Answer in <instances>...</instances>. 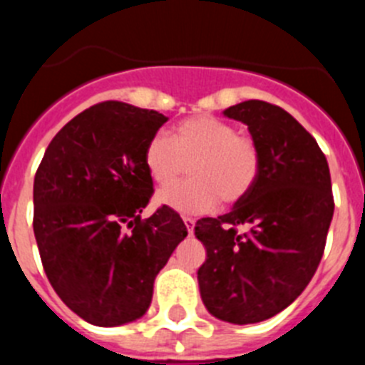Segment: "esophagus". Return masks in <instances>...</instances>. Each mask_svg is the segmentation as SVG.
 Listing matches in <instances>:
<instances>
[{
    "mask_svg": "<svg viewBox=\"0 0 365 365\" xmlns=\"http://www.w3.org/2000/svg\"><path fill=\"white\" fill-rule=\"evenodd\" d=\"M182 221H185L186 230H188V234L192 235V234H193V227H195V219L188 217V215H185V217H182Z\"/></svg>",
    "mask_w": 365,
    "mask_h": 365,
    "instance_id": "esophagus-1",
    "label": "esophagus"
}]
</instances>
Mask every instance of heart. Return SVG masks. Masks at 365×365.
Masks as SVG:
<instances>
[{
  "label": "heart",
  "instance_id": "b5f03b06",
  "mask_svg": "<svg viewBox=\"0 0 365 365\" xmlns=\"http://www.w3.org/2000/svg\"><path fill=\"white\" fill-rule=\"evenodd\" d=\"M144 163L155 182H175L190 163L192 179L157 193V202L180 214H206L219 199L241 201L256 185L261 151L250 135L235 131L230 122L197 115L180 122L175 137L155 133L144 151Z\"/></svg>",
  "mask_w": 365,
  "mask_h": 365
}]
</instances>
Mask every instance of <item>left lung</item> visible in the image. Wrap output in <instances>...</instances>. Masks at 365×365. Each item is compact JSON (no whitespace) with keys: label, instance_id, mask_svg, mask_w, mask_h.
Returning <instances> with one entry per match:
<instances>
[{"label":"left lung","instance_id":"1","mask_svg":"<svg viewBox=\"0 0 365 365\" xmlns=\"http://www.w3.org/2000/svg\"><path fill=\"white\" fill-rule=\"evenodd\" d=\"M222 115L247 124L261 170L228 214L195 225L206 248L199 291L219 320L257 324L289 307L320 265L334 212L331 173L318 143L285 109L247 100Z\"/></svg>","mask_w":365,"mask_h":365}]
</instances>
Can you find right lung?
<instances>
[{"label": "right lung", "instance_id": "obj_1", "mask_svg": "<svg viewBox=\"0 0 365 365\" xmlns=\"http://www.w3.org/2000/svg\"><path fill=\"white\" fill-rule=\"evenodd\" d=\"M168 118L124 102L91 106L67 122L34 177V237L67 307L98 327L138 320L153 282L188 235L175 210L140 214L153 193L144 163Z\"/></svg>", "mask_w": 365, "mask_h": 365}]
</instances>
